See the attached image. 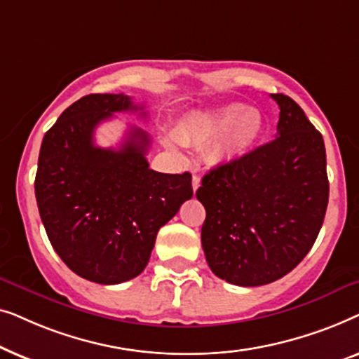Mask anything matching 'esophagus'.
<instances>
[{
	"label": "esophagus",
	"instance_id": "obj_1",
	"mask_svg": "<svg viewBox=\"0 0 359 359\" xmlns=\"http://www.w3.org/2000/svg\"><path fill=\"white\" fill-rule=\"evenodd\" d=\"M199 186H201V178H199L198 175H194V176H193V191L198 189Z\"/></svg>",
	"mask_w": 359,
	"mask_h": 359
}]
</instances>
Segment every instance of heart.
I'll return each mask as SVG.
<instances>
[{
  "mask_svg": "<svg viewBox=\"0 0 359 359\" xmlns=\"http://www.w3.org/2000/svg\"><path fill=\"white\" fill-rule=\"evenodd\" d=\"M264 130L263 116L242 102L193 111L175 127V139L168 145L178 149L183 145L208 144V156L212 163H232L257 144Z\"/></svg>",
  "mask_w": 359,
  "mask_h": 359,
  "instance_id": "heart-1",
  "label": "heart"
}]
</instances>
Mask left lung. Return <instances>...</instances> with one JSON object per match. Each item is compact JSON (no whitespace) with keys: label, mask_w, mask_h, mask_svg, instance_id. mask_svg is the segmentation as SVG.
<instances>
[{"label":"left lung","mask_w":359,"mask_h":359,"mask_svg":"<svg viewBox=\"0 0 359 359\" xmlns=\"http://www.w3.org/2000/svg\"><path fill=\"white\" fill-rule=\"evenodd\" d=\"M271 97L276 139L215 166L196 191L205 208V259L235 286H263L292 271L317 240L328 204L322 134L296 101Z\"/></svg>","instance_id":"1"}]
</instances>
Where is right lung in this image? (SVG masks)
Returning <instances> with one entry per match:
<instances>
[{
    "label": "right lung",
    "instance_id": "1",
    "mask_svg": "<svg viewBox=\"0 0 359 359\" xmlns=\"http://www.w3.org/2000/svg\"><path fill=\"white\" fill-rule=\"evenodd\" d=\"M142 109L122 93L83 96L62 112L41 145L34 188L47 237L73 273L97 284L139 276L160 227L193 198L188 171L150 170V137L142 129L130 127L117 150L95 145L102 121Z\"/></svg>",
    "mask_w": 359,
    "mask_h": 359
}]
</instances>
